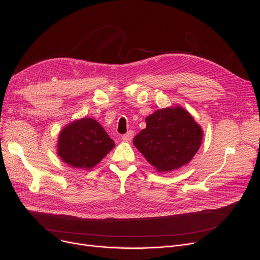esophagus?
<instances>
[{
    "mask_svg": "<svg viewBox=\"0 0 260 260\" xmlns=\"http://www.w3.org/2000/svg\"><path fill=\"white\" fill-rule=\"evenodd\" d=\"M133 137H134V132L129 131V132H127L125 135H123L121 139H122L123 141L128 142V141H131V140L133 139Z\"/></svg>",
    "mask_w": 260,
    "mask_h": 260,
    "instance_id": "esophagus-1",
    "label": "esophagus"
}]
</instances>
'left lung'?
Masks as SVG:
<instances>
[{"label": "left lung", "instance_id": "obj_1", "mask_svg": "<svg viewBox=\"0 0 260 260\" xmlns=\"http://www.w3.org/2000/svg\"><path fill=\"white\" fill-rule=\"evenodd\" d=\"M146 127L134 138V145L160 173L179 169L193 159L203 132L181 106L158 109L145 118Z\"/></svg>", "mask_w": 260, "mask_h": 260}]
</instances>
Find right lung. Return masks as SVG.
Here are the masks:
<instances>
[{
	"label": "right lung",
	"instance_id": "obj_1",
	"mask_svg": "<svg viewBox=\"0 0 260 260\" xmlns=\"http://www.w3.org/2000/svg\"><path fill=\"white\" fill-rule=\"evenodd\" d=\"M115 142L91 118H82L66 125L59 135L58 155L73 168L90 170L112 151Z\"/></svg>",
	"mask_w": 260,
	"mask_h": 260
}]
</instances>
